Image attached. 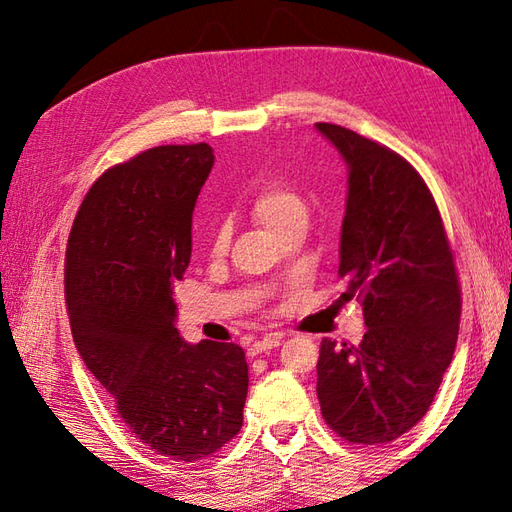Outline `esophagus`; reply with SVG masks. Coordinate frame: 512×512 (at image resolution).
<instances>
[{
	"mask_svg": "<svg viewBox=\"0 0 512 512\" xmlns=\"http://www.w3.org/2000/svg\"><path fill=\"white\" fill-rule=\"evenodd\" d=\"M281 339H284V336H281V334H268V336H264L262 341H255L253 345H250L248 347V354L250 356H257V354H262V352H270V350H273V347H277L281 343Z\"/></svg>",
	"mask_w": 512,
	"mask_h": 512,
	"instance_id": "34e87169",
	"label": "esophagus"
}]
</instances>
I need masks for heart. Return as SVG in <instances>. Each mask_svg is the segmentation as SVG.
I'll list each match as a JSON object with an SVG mask.
<instances>
[{
	"mask_svg": "<svg viewBox=\"0 0 512 512\" xmlns=\"http://www.w3.org/2000/svg\"><path fill=\"white\" fill-rule=\"evenodd\" d=\"M250 215L255 217L257 224H262L266 231L275 237L297 224H308V204L295 184L286 180H268L259 187L253 198L248 202ZM226 244V233L217 228L213 233V246L220 250Z\"/></svg>",
	"mask_w": 512,
	"mask_h": 512,
	"instance_id": "1",
	"label": "heart"
}]
</instances>
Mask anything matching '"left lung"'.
<instances>
[{
    "label": "left lung",
    "mask_w": 512,
    "mask_h": 512,
    "mask_svg": "<svg viewBox=\"0 0 512 512\" xmlns=\"http://www.w3.org/2000/svg\"><path fill=\"white\" fill-rule=\"evenodd\" d=\"M347 165L339 277L358 299L361 345L323 339L317 396L354 444H387L429 411L460 330V284L442 217L409 162L332 123H317Z\"/></svg>",
    "instance_id": "left-lung-1"
}]
</instances>
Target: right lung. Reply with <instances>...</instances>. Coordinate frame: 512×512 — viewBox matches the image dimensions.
Wrapping results in <instances>:
<instances>
[{
    "label": "right lung",
    "instance_id": "obj_1",
    "mask_svg": "<svg viewBox=\"0 0 512 512\" xmlns=\"http://www.w3.org/2000/svg\"><path fill=\"white\" fill-rule=\"evenodd\" d=\"M213 149H147L92 184L65 253L74 345L134 438L198 462L237 436L248 365L235 343H187L173 286L191 259L195 200Z\"/></svg>",
    "mask_w": 512,
    "mask_h": 512
}]
</instances>
